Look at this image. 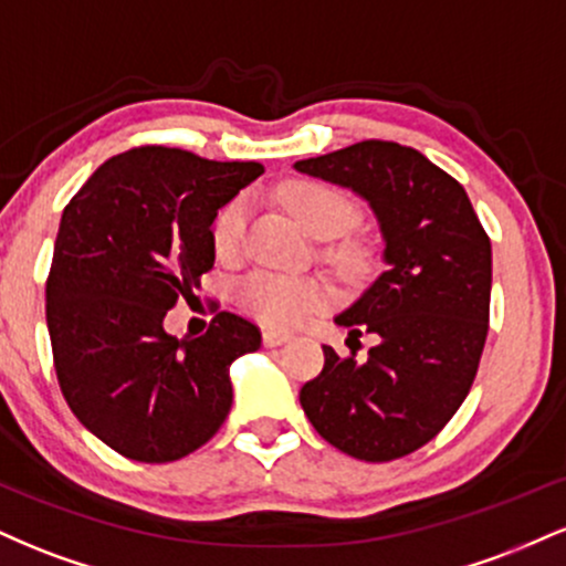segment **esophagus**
I'll return each instance as SVG.
<instances>
[{"label": "esophagus", "mask_w": 566, "mask_h": 566, "mask_svg": "<svg viewBox=\"0 0 566 566\" xmlns=\"http://www.w3.org/2000/svg\"><path fill=\"white\" fill-rule=\"evenodd\" d=\"M290 333H282V329H263V346L269 348H276V346H284V343L290 340Z\"/></svg>", "instance_id": "esophagus-1"}]
</instances>
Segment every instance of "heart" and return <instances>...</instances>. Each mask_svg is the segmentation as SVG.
<instances>
[{
    "label": "heart",
    "instance_id": "1",
    "mask_svg": "<svg viewBox=\"0 0 566 566\" xmlns=\"http://www.w3.org/2000/svg\"><path fill=\"white\" fill-rule=\"evenodd\" d=\"M284 207L292 218L303 226L311 237L333 239L354 223L356 212L346 193L333 186L314 184V180H292L282 188ZM247 226V201L233 199L218 212L212 223V247L220 258L237 255L242 244ZM335 263L343 271H359L365 263V252L356 244H340L333 252ZM247 311L271 327H297L311 311H316L327 297L322 282L301 276H279V274H255L250 276L239 290Z\"/></svg>",
    "mask_w": 566,
    "mask_h": 566
}]
</instances>
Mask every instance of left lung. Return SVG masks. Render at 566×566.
I'll return each mask as SVG.
<instances>
[{
  "mask_svg": "<svg viewBox=\"0 0 566 566\" xmlns=\"http://www.w3.org/2000/svg\"><path fill=\"white\" fill-rule=\"evenodd\" d=\"M297 172L348 188L378 220L382 271L335 316L348 337L378 335L367 361L324 346L301 407L324 441L367 463L405 458L458 412L490 322L492 247L469 193L415 148L361 140Z\"/></svg>",
  "mask_w": 566,
  "mask_h": 566,
  "instance_id": "8db88e82",
  "label": "left lung"
}]
</instances>
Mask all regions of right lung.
I'll return each instance as SVG.
<instances>
[{"label":"right lung","instance_id":"right-lung-1","mask_svg":"<svg viewBox=\"0 0 566 566\" xmlns=\"http://www.w3.org/2000/svg\"><path fill=\"white\" fill-rule=\"evenodd\" d=\"M261 175L258 161L133 148L63 210L48 279L57 382L80 423L129 460L170 463L207 444L231 409V365L261 348V329L226 311L201 337L165 329L216 263L218 210Z\"/></svg>","mask_w":566,"mask_h":566}]
</instances>
